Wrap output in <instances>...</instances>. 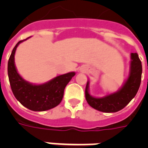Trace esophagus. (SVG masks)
<instances>
[{"label":"esophagus","mask_w":148,"mask_h":148,"mask_svg":"<svg viewBox=\"0 0 148 148\" xmlns=\"http://www.w3.org/2000/svg\"><path fill=\"white\" fill-rule=\"evenodd\" d=\"M84 71H85V70H84Z\"/></svg>","instance_id":"1"}]
</instances>
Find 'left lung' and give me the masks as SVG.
<instances>
[{
  "instance_id": "obj_1",
  "label": "left lung",
  "mask_w": 148,
  "mask_h": 148,
  "mask_svg": "<svg viewBox=\"0 0 148 148\" xmlns=\"http://www.w3.org/2000/svg\"><path fill=\"white\" fill-rule=\"evenodd\" d=\"M131 60L128 77L117 92L103 97H93L89 93L90 83L88 81L85 88V97L90 107L101 112H117L126 107L135 97L140 85L142 65L137 53H131Z\"/></svg>"
}]
</instances>
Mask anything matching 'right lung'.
<instances>
[{"label": "right lung", "mask_w": 148, "mask_h": 148, "mask_svg": "<svg viewBox=\"0 0 148 148\" xmlns=\"http://www.w3.org/2000/svg\"><path fill=\"white\" fill-rule=\"evenodd\" d=\"M27 39L20 40L15 45L8 60V74L10 88L16 99L29 110L34 111L50 110L61 102L65 87L75 75V72L59 75L42 84H33L25 81L16 69L14 54L17 46Z\"/></svg>", "instance_id": "1"}]
</instances>
